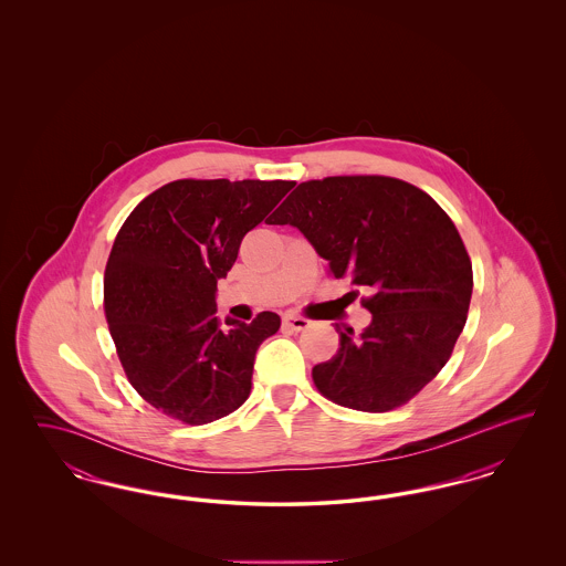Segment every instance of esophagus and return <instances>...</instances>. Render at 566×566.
I'll return each instance as SVG.
<instances>
[{
  "label": "esophagus",
  "instance_id": "esophagus-1",
  "mask_svg": "<svg viewBox=\"0 0 566 566\" xmlns=\"http://www.w3.org/2000/svg\"><path fill=\"white\" fill-rule=\"evenodd\" d=\"M282 323L286 328H291V331H305L307 326H310V321L307 318H303V316H296V314H284V318H282Z\"/></svg>",
  "mask_w": 566,
  "mask_h": 566
}]
</instances>
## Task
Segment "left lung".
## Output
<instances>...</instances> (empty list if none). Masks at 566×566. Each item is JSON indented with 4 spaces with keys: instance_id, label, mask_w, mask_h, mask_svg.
Listing matches in <instances>:
<instances>
[{
    "instance_id": "obj_1",
    "label": "left lung",
    "mask_w": 566,
    "mask_h": 566,
    "mask_svg": "<svg viewBox=\"0 0 566 566\" xmlns=\"http://www.w3.org/2000/svg\"><path fill=\"white\" fill-rule=\"evenodd\" d=\"M270 222L298 229L335 277L371 291V324L358 337L335 324L339 350L312 369L326 399L388 411L443 369L467 323L473 270L431 195L386 176H335L298 185Z\"/></svg>"
}]
</instances>
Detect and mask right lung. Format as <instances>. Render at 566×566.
<instances>
[{
	"mask_svg": "<svg viewBox=\"0 0 566 566\" xmlns=\"http://www.w3.org/2000/svg\"><path fill=\"white\" fill-rule=\"evenodd\" d=\"M295 187L286 180H176L120 227L104 275L109 335L144 401L185 424H208L248 399L259 346L280 328L216 316V284L248 231Z\"/></svg>",
	"mask_w": 566,
	"mask_h": 566,
	"instance_id": "obj_1",
	"label": "right lung"
}]
</instances>
